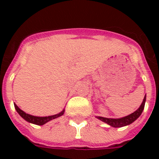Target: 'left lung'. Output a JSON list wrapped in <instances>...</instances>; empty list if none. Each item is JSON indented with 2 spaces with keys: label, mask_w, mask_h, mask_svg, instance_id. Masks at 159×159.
Masks as SVG:
<instances>
[{
  "label": "left lung",
  "mask_w": 159,
  "mask_h": 159,
  "mask_svg": "<svg viewBox=\"0 0 159 159\" xmlns=\"http://www.w3.org/2000/svg\"><path fill=\"white\" fill-rule=\"evenodd\" d=\"M145 102H146V95L143 99V102H142L140 107L138 109L137 111L134 112V113L130 114L129 116H126V117L121 118V119H107V118H103V117H97L99 119L102 120V122L107 123L108 125H110L111 127H121L127 126V125L130 124L134 121H135L138 118L141 116L142 112H143V109H144V106H145Z\"/></svg>",
  "instance_id": "1"
}]
</instances>
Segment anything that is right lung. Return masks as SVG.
I'll list each match as a JSON object with an SVG mask.
<instances>
[{
	"instance_id": "right-lung-1",
	"label": "right lung",
	"mask_w": 159,
	"mask_h": 159,
	"mask_svg": "<svg viewBox=\"0 0 159 159\" xmlns=\"http://www.w3.org/2000/svg\"><path fill=\"white\" fill-rule=\"evenodd\" d=\"M14 107L16 108V111L18 112V114H19L20 116H21L24 119H25L26 121L33 123V124L40 125V126L45 124L46 123H48V122L50 121V120H52V119H56V118H58L60 117V116H63L64 113V110H63L60 113L57 114V115H55V116H48V117H36V116H31V115H29V114H26L25 112H24L23 111L20 110L15 103H14Z\"/></svg>"
}]
</instances>
